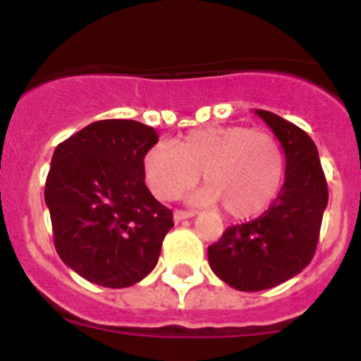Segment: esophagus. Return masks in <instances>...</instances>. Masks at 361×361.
Wrapping results in <instances>:
<instances>
[{"label":"esophagus","instance_id":"34e87169","mask_svg":"<svg viewBox=\"0 0 361 361\" xmlns=\"http://www.w3.org/2000/svg\"><path fill=\"white\" fill-rule=\"evenodd\" d=\"M195 215V212H184V209H175L173 213V219L177 220H184V219H191V216Z\"/></svg>","mask_w":361,"mask_h":361}]
</instances>
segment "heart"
Masks as SVG:
<instances>
[{"label": "heart", "instance_id": "1", "mask_svg": "<svg viewBox=\"0 0 361 361\" xmlns=\"http://www.w3.org/2000/svg\"><path fill=\"white\" fill-rule=\"evenodd\" d=\"M146 184L161 200H173L199 180L197 204H222L233 219L262 213L282 188L286 153L275 135L247 126H208L171 145H155L142 157Z\"/></svg>", "mask_w": 361, "mask_h": 361}]
</instances>
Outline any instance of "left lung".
Wrapping results in <instances>:
<instances>
[{
  "label": "left lung",
  "instance_id": "8db88e82",
  "mask_svg": "<svg viewBox=\"0 0 361 361\" xmlns=\"http://www.w3.org/2000/svg\"><path fill=\"white\" fill-rule=\"evenodd\" d=\"M286 153V180L267 212L231 226L208 247L209 267L238 291H262L293 279L314 257L329 191L317 145L296 124L255 110Z\"/></svg>",
  "mask_w": 361,
  "mask_h": 361
}]
</instances>
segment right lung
Returning <instances> with one entry per match:
<instances>
[{"mask_svg": "<svg viewBox=\"0 0 361 361\" xmlns=\"http://www.w3.org/2000/svg\"><path fill=\"white\" fill-rule=\"evenodd\" d=\"M159 135L130 119L73 133L52 155L44 202L63 262L88 282L121 289L157 266L173 213L149 193L142 157Z\"/></svg>", "mask_w": 361, "mask_h": 361, "instance_id": "obj_1", "label": "right lung"}]
</instances>
